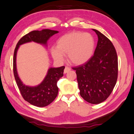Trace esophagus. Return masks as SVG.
Segmentation results:
<instances>
[{"instance_id":"1","label":"esophagus","mask_w":134,"mask_h":134,"mask_svg":"<svg viewBox=\"0 0 134 134\" xmlns=\"http://www.w3.org/2000/svg\"><path fill=\"white\" fill-rule=\"evenodd\" d=\"M70 70V68L69 67H65L64 70V74L67 73H68V72H69Z\"/></svg>"}]
</instances>
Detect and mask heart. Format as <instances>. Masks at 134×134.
Segmentation results:
<instances>
[{
  "mask_svg": "<svg viewBox=\"0 0 134 134\" xmlns=\"http://www.w3.org/2000/svg\"><path fill=\"white\" fill-rule=\"evenodd\" d=\"M95 40L90 33L71 32L61 36L57 42V47L51 49L55 60L62 62L64 55L71 63L82 65L90 60L94 54Z\"/></svg>",
  "mask_w": 134,
  "mask_h": 134,
  "instance_id": "obj_1",
  "label": "heart"
}]
</instances>
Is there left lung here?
Listing matches in <instances>:
<instances>
[{
  "label": "left lung",
  "instance_id": "obj_1",
  "mask_svg": "<svg viewBox=\"0 0 134 134\" xmlns=\"http://www.w3.org/2000/svg\"><path fill=\"white\" fill-rule=\"evenodd\" d=\"M94 55L88 62L73 68L77 75L80 95L93 104L105 101L115 86L118 73L116 51L111 42L99 31Z\"/></svg>",
  "mask_w": 134,
  "mask_h": 134
}]
</instances>
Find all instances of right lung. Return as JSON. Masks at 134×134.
I'll list each match as a JSON object with an SVG mask.
<instances>
[{
    "instance_id": "obj_1",
    "label": "right lung",
    "mask_w": 134,
    "mask_h": 134,
    "mask_svg": "<svg viewBox=\"0 0 134 134\" xmlns=\"http://www.w3.org/2000/svg\"><path fill=\"white\" fill-rule=\"evenodd\" d=\"M58 31L49 29L32 31L19 40L14 51L13 69L15 79L21 95L25 101L36 107H43L50 104L55 99L58 93L57 82L63 76L64 66L49 67L42 82L36 86L25 85L19 77L16 69V54L20 45L29 42H35L47 46L48 40Z\"/></svg>"
}]
</instances>
